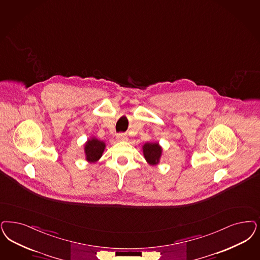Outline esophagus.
Listing matches in <instances>:
<instances>
[{
  "label": "esophagus",
  "mask_w": 260,
  "mask_h": 260,
  "mask_svg": "<svg viewBox=\"0 0 260 260\" xmlns=\"http://www.w3.org/2000/svg\"><path fill=\"white\" fill-rule=\"evenodd\" d=\"M116 139L118 141H126L127 140V136H126L125 134H119V135H117Z\"/></svg>",
  "instance_id": "obj_1"
}]
</instances>
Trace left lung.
Masks as SVG:
<instances>
[{"label":"left lung","mask_w":260,"mask_h":260,"mask_svg":"<svg viewBox=\"0 0 260 260\" xmlns=\"http://www.w3.org/2000/svg\"><path fill=\"white\" fill-rule=\"evenodd\" d=\"M143 153L145 159L150 165H156L161 156V147L158 143L144 144Z\"/></svg>","instance_id":"obj_1"}]
</instances>
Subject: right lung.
<instances>
[{"label":"right lung","instance_id":"right-lung-1","mask_svg":"<svg viewBox=\"0 0 260 260\" xmlns=\"http://www.w3.org/2000/svg\"><path fill=\"white\" fill-rule=\"evenodd\" d=\"M105 148H106V144L103 141H100L95 137H92L84 145V152H85L86 160L93 163L98 161L101 156L103 155Z\"/></svg>","mask_w":260,"mask_h":260}]
</instances>
